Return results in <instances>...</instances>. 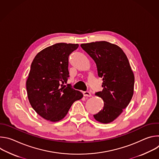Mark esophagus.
Listing matches in <instances>:
<instances>
[{
    "label": "esophagus",
    "instance_id": "1",
    "mask_svg": "<svg viewBox=\"0 0 159 159\" xmlns=\"http://www.w3.org/2000/svg\"><path fill=\"white\" fill-rule=\"evenodd\" d=\"M84 96L85 97H91L92 94H91V93L88 92V91H85V92H84Z\"/></svg>",
    "mask_w": 159,
    "mask_h": 159
}]
</instances>
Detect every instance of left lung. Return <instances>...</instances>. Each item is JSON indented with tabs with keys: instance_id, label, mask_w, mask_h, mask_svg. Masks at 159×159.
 <instances>
[{
	"instance_id": "1",
	"label": "left lung",
	"mask_w": 159,
	"mask_h": 159,
	"mask_svg": "<svg viewBox=\"0 0 159 159\" xmlns=\"http://www.w3.org/2000/svg\"><path fill=\"white\" fill-rule=\"evenodd\" d=\"M95 61L99 77L102 78L101 92L96 95L104 101V107L94 115L107 124L116 120L129 104L134 91V76L128 59L118 45L105 41L80 44Z\"/></svg>"
}]
</instances>
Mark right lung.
Returning a JSON list of instances; mask_svg holds the SVG:
<instances>
[{
	"mask_svg": "<svg viewBox=\"0 0 159 159\" xmlns=\"http://www.w3.org/2000/svg\"><path fill=\"white\" fill-rule=\"evenodd\" d=\"M78 47V44L57 43L42 50L32 61L26 80L28 98L45 120H61L72 104L83 98L81 92L63 85L69 77V57Z\"/></svg>",
	"mask_w": 159,
	"mask_h": 159,
	"instance_id": "add662e5",
	"label": "right lung"
}]
</instances>
